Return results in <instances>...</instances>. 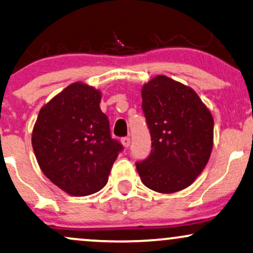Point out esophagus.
Listing matches in <instances>:
<instances>
[{
	"mask_svg": "<svg viewBox=\"0 0 253 253\" xmlns=\"http://www.w3.org/2000/svg\"><path fill=\"white\" fill-rule=\"evenodd\" d=\"M121 143H123L124 147H128L130 145V138L129 136H124V138H121Z\"/></svg>",
	"mask_w": 253,
	"mask_h": 253,
	"instance_id": "34e87169",
	"label": "esophagus"
}]
</instances>
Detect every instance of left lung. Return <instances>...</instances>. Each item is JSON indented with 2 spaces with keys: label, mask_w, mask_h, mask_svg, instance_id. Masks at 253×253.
I'll use <instances>...</instances> for the list:
<instances>
[{
  "label": "left lung",
  "mask_w": 253,
  "mask_h": 253,
  "mask_svg": "<svg viewBox=\"0 0 253 253\" xmlns=\"http://www.w3.org/2000/svg\"><path fill=\"white\" fill-rule=\"evenodd\" d=\"M143 112L152 150L136 163L141 182L157 193L183 190L207 165L213 149L214 120L190 86L158 75L141 89Z\"/></svg>",
  "instance_id": "left-lung-1"
}]
</instances>
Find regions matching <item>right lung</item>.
Listing matches in <instances>:
<instances>
[{
	"label": "right lung",
	"mask_w": 253,
	"mask_h": 253,
	"mask_svg": "<svg viewBox=\"0 0 253 253\" xmlns=\"http://www.w3.org/2000/svg\"><path fill=\"white\" fill-rule=\"evenodd\" d=\"M101 91L72 83L40 109L32 146L45 176L72 196L97 193L123 145L110 136L109 120L100 108Z\"/></svg>",
	"instance_id": "add662e5"
}]
</instances>
